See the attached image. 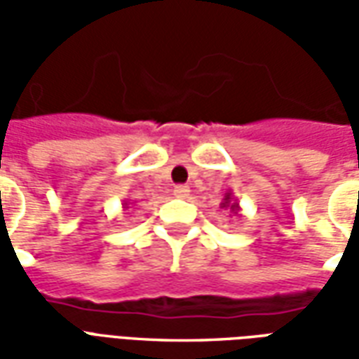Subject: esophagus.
Returning <instances> with one entry per match:
<instances>
[{
    "label": "esophagus",
    "instance_id": "obj_1",
    "mask_svg": "<svg viewBox=\"0 0 359 359\" xmlns=\"http://www.w3.org/2000/svg\"><path fill=\"white\" fill-rule=\"evenodd\" d=\"M172 194H175V198H188V196H190V188H188V187H175Z\"/></svg>",
    "mask_w": 359,
    "mask_h": 359
}]
</instances>
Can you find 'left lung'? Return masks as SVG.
Returning <instances> with one entry per match:
<instances>
[{
    "mask_svg": "<svg viewBox=\"0 0 359 359\" xmlns=\"http://www.w3.org/2000/svg\"><path fill=\"white\" fill-rule=\"evenodd\" d=\"M221 208H223V210H229L231 213H234V215H241V203L236 202V198H233V192H231V190H229L225 194V198H223Z\"/></svg>",
    "mask_w": 359,
    "mask_h": 359,
    "instance_id": "8db88e82",
    "label": "left lung"
}]
</instances>
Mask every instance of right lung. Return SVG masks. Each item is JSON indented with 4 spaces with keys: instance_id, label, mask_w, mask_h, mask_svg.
Returning <instances> with one entry per match:
<instances>
[{
    "instance_id": "add662e5",
    "label": "right lung",
    "mask_w": 359,
    "mask_h": 359,
    "mask_svg": "<svg viewBox=\"0 0 359 359\" xmlns=\"http://www.w3.org/2000/svg\"><path fill=\"white\" fill-rule=\"evenodd\" d=\"M130 203H133V202H128V200H123V208H125V210H126V208H128Z\"/></svg>"
}]
</instances>
